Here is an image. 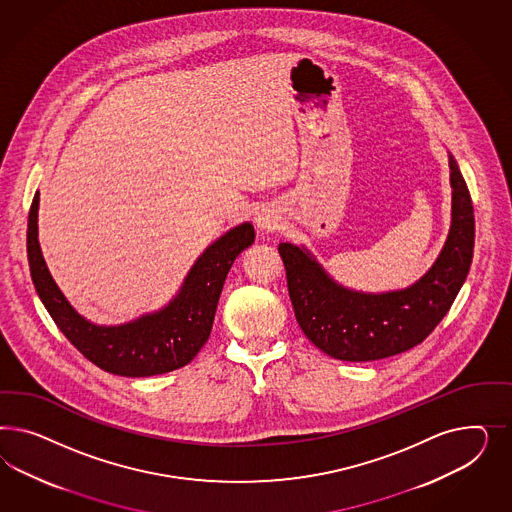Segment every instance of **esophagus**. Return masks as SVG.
Masks as SVG:
<instances>
[{
    "instance_id": "obj_1",
    "label": "esophagus",
    "mask_w": 512,
    "mask_h": 512,
    "mask_svg": "<svg viewBox=\"0 0 512 512\" xmlns=\"http://www.w3.org/2000/svg\"><path fill=\"white\" fill-rule=\"evenodd\" d=\"M255 225H257V229H259L261 233H272V231H276L279 227L278 212H276L274 208H270V206L261 208V210L257 212V216H255Z\"/></svg>"
}]
</instances>
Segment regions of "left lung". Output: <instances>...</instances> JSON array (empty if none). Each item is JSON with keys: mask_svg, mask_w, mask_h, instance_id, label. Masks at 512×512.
<instances>
[{"mask_svg": "<svg viewBox=\"0 0 512 512\" xmlns=\"http://www.w3.org/2000/svg\"><path fill=\"white\" fill-rule=\"evenodd\" d=\"M449 236L430 270L413 285L387 291H355L326 272L304 246L279 244L295 317L306 338L328 357L368 362L394 357L430 336L460 293L475 246V216L460 167L449 152Z\"/></svg>", "mask_w": 512, "mask_h": 512, "instance_id": "8db88e82", "label": "left lung"}]
</instances>
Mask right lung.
<instances>
[{
  "label": "right lung",
  "instance_id": "1",
  "mask_svg": "<svg viewBox=\"0 0 512 512\" xmlns=\"http://www.w3.org/2000/svg\"><path fill=\"white\" fill-rule=\"evenodd\" d=\"M39 191L28 217V261L35 291L54 323L78 351L105 372L150 377L189 364L208 340L217 302L234 259L255 242L244 221L221 234L189 268L169 304L122 325H97L80 315L48 270L39 246Z\"/></svg>",
  "mask_w": 512,
  "mask_h": 512
}]
</instances>
